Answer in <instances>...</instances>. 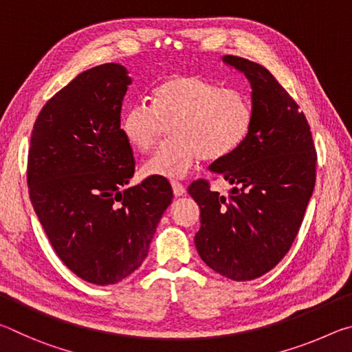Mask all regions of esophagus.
<instances>
[{"instance_id": "1", "label": "esophagus", "mask_w": 352, "mask_h": 352, "mask_svg": "<svg viewBox=\"0 0 352 352\" xmlns=\"http://www.w3.org/2000/svg\"><path fill=\"white\" fill-rule=\"evenodd\" d=\"M170 184H172V190H174V194L177 195V197H180V195L186 192V188H184L180 182L174 180V182H170Z\"/></svg>"}]
</instances>
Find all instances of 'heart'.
<instances>
[{
    "instance_id": "1",
    "label": "heart",
    "mask_w": 352,
    "mask_h": 352,
    "mask_svg": "<svg viewBox=\"0 0 352 352\" xmlns=\"http://www.w3.org/2000/svg\"><path fill=\"white\" fill-rule=\"evenodd\" d=\"M254 122L245 93L214 85L197 76H172L153 88L152 105L136 102L122 113L129 144L148 152L169 126L170 140L142 166L146 175L182 178L200 158L219 162L237 151Z\"/></svg>"
}]
</instances>
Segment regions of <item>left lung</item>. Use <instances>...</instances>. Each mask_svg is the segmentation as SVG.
Masks as SVG:
<instances>
[{
	"mask_svg": "<svg viewBox=\"0 0 352 352\" xmlns=\"http://www.w3.org/2000/svg\"><path fill=\"white\" fill-rule=\"evenodd\" d=\"M223 62L252 85L254 122L237 151L210 166L233 184L228 195L206 180L192 182L188 192L200 206V258L220 275L250 281L294 243L315 186L317 152L305 113L269 69L237 56Z\"/></svg>",
	"mask_w": 352,
	"mask_h": 352,
	"instance_id": "left-lung-1",
	"label": "left lung"
}]
</instances>
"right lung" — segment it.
I'll return each mask as SVG.
<instances>
[{
  "label": "right lung",
  "instance_id": "add662e5",
  "mask_svg": "<svg viewBox=\"0 0 352 352\" xmlns=\"http://www.w3.org/2000/svg\"><path fill=\"white\" fill-rule=\"evenodd\" d=\"M130 83L119 63L83 71L41 109L28 153L29 197L47 239L74 275L98 285L138 269L174 197L163 177L121 190L135 174L121 130Z\"/></svg>",
  "mask_w": 352,
  "mask_h": 352
}]
</instances>
